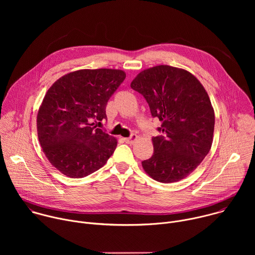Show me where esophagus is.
<instances>
[{
  "label": "esophagus",
  "instance_id": "esophagus-1",
  "mask_svg": "<svg viewBox=\"0 0 255 255\" xmlns=\"http://www.w3.org/2000/svg\"><path fill=\"white\" fill-rule=\"evenodd\" d=\"M137 139H138V136H137L136 134H132L130 137L124 138V141H125L126 143H128V144H133V143L136 142Z\"/></svg>",
  "mask_w": 255,
  "mask_h": 255
}]
</instances>
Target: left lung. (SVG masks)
<instances>
[{
    "mask_svg": "<svg viewBox=\"0 0 255 255\" xmlns=\"http://www.w3.org/2000/svg\"><path fill=\"white\" fill-rule=\"evenodd\" d=\"M131 88L162 122L161 134L152 137L153 155L142 161L144 170L163 184L185 178L212 146L215 115L206 90L189 71L169 65L141 71Z\"/></svg>",
    "mask_w": 255,
    "mask_h": 255,
    "instance_id": "left-lung-1",
    "label": "left lung"
}]
</instances>
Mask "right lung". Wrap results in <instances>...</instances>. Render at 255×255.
Instances as JSON below:
<instances>
[{"label": "right lung", "instance_id": "1", "mask_svg": "<svg viewBox=\"0 0 255 255\" xmlns=\"http://www.w3.org/2000/svg\"><path fill=\"white\" fill-rule=\"evenodd\" d=\"M125 78L119 69H82L63 76L46 93L37 115L38 139L64 175L87 176L115 151L116 139L94 122L107 119V103Z\"/></svg>", "mask_w": 255, "mask_h": 255}]
</instances>
